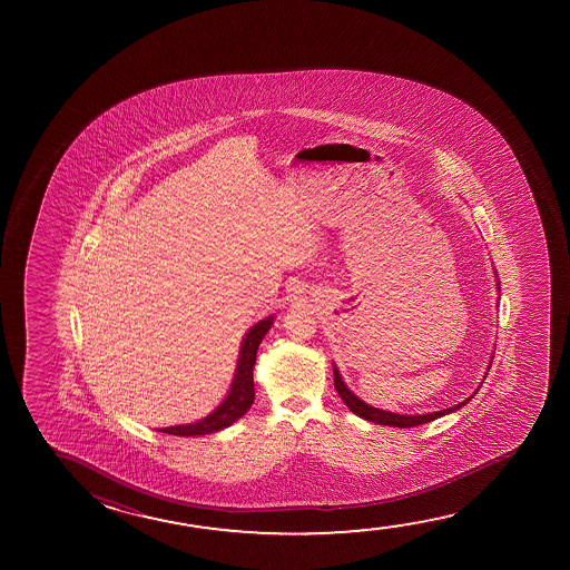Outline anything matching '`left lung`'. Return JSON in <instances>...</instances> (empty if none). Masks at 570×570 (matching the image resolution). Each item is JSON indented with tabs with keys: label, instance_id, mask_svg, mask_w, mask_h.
Returning <instances> with one entry per match:
<instances>
[{
	"label": "left lung",
	"instance_id": "obj_1",
	"mask_svg": "<svg viewBox=\"0 0 570 570\" xmlns=\"http://www.w3.org/2000/svg\"><path fill=\"white\" fill-rule=\"evenodd\" d=\"M499 282V281H497ZM497 286H500L497 284ZM491 370V367H489ZM333 374H335V390L341 399L344 401V405L351 409L352 413L358 414L362 416L364 421L375 422V424H383V426H395V429H411V426H419V424H424V422L436 421L440 416H445V414L453 413V411H458L461 406L468 405L471 399L475 397V393L471 395V397L465 399L463 403L460 405L450 406V409H444V411H436V413H426V414H397L390 413V411H382V409H375V406L367 405L364 403L362 399L356 397L354 393H352L346 385H344L343 377L338 374V370L336 366H333ZM487 377V375H484Z\"/></svg>",
	"mask_w": 570,
	"mask_h": 570
}]
</instances>
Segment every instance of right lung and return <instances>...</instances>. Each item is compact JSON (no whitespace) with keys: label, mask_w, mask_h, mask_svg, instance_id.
<instances>
[{"label":"right lung","mask_w":570,"mask_h":570,"mask_svg":"<svg viewBox=\"0 0 570 570\" xmlns=\"http://www.w3.org/2000/svg\"><path fill=\"white\" fill-rule=\"evenodd\" d=\"M273 323L274 315L258 321L257 325L250 327L249 333L243 338L232 390H229L227 397L222 401V405L214 413L204 416L203 421L179 424V426H167V429H161L159 432L173 434V436H203V434H212V432L227 429L235 421H239L243 414L249 411L253 401H255L253 367H255V362H257L258 344L265 338L268 328L273 327Z\"/></svg>","instance_id":"obj_1"}]
</instances>
